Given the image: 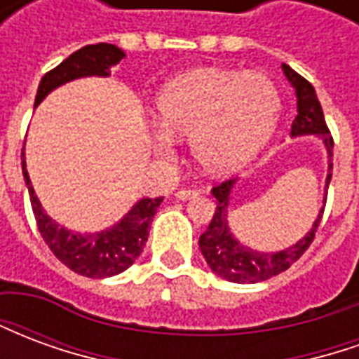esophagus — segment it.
I'll use <instances>...</instances> for the list:
<instances>
[{
	"instance_id": "1",
	"label": "esophagus",
	"mask_w": 359,
	"mask_h": 359,
	"mask_svg": "<svg viewBox=\"0 0 359 359\" xmlns=\"http://www.w3.org/2000/svg\"><path fill=\"white\" fill-rule=\"evenodd\" d=\"M177 200H190V198H194V196H198V190H190V188H180V190H177Z\"/></svg>"
}]
</instances>
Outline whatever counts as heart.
Here are the masks:
<instances>
[{
  "instance_id": "obj_1",
  "label": "heart",
  "mask_w": 359,
  "mask_h": 359,
  "mask_svg": "<svg viewBox=\"0 0 359 359\" xmlns=\"http://www.w3.org/2000/svg\"><path fill=\"white\" fill-rule=\"evenodd\" d=\"M280 97L264 73L196 69L159 92L156 123L167 138L190 136V154L210 175L241 169L275 130Z\"/></svg>"
}]
</instances>
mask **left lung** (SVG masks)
<instances>
[{"instance_id": "1", "label": "left lung", "mask_w": 359, "mask_h": 359, "mask_svg": "<svg viewBox=\"0 0 359 359\" xmlns=\"http://www.w3.org/2000/svg\"><path fill=\"white\" fill-rule=\"evenodd\" d=\"M283 71H285L286 79L292 82V86L296 88V97H298V115L294 118L290 134L292 136L317 134V136L323 138L325 146H327V154H329V177H327V188H329L334 142H332L329 126L325 123L321 103L317 100L313 86L304 76H300L288 65H283ZM234 180L236 179H226L217 187L211 188V194L217 198V208H215V213L211 217L208 231L200 236V250H202L203 257H205L211 271H215L219 277L226 278L231 283L267 280V278L275 277L278 273L288 269L309 248V244L316 238L317 226L321 223L325 208H321V211H319V217L311 226V231L302 241L296 242L294 246L275 252V254L256 252V250L242 246L238 241H234V236L229 231L226 211H229V196H231V188H233ZM325 202H327V198H325Z\"/></svg>"}]
</instances>
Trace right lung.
I'll use <instances>...</instances> for the list:
<instances>
[{
	"label": "right lung",
	"instance_id": "1",
	"mask_svg": "<svg viewBox=\"0 0 359 359\" xmlns=\"http://www.w3.org/2000/svg\"><path fill=\"white\" fill-rule=\"evenodd\" d=\"M123 57H125L123 50H118L113 43L84 46L79 51L71 53L55 69L43 74L38 86L34 105L42 102L51 90L69 81L81 79V76H92V74L107 76L111 67L117 65ZM20 163H22V175L28 187V196H30L38 231L42 234L43 242L48 244V248L53 252V256L57 257L61 264L82 277L103 278L123 273L136 262V257L140 256L148 242L149 225L163 198L140 200L126 213L125 219H121V223L111 226L109 231L97 234L71 233L43 213L42 205L34 194V188L30 184L27 163H25V151L20 157Z\"/></svg>",
	"mask_w": 359,
	"mask_h": 359
}]
</instances>
